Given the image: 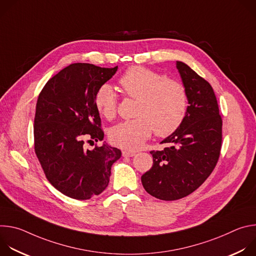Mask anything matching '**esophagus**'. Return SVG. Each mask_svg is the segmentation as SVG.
Here are the masks:
<instances>
[{
    "label": "esophagus",
    "mask_w": 256,
    "mask_h": 256,
    "mask_svg": "<svg viewBox=\"0 0 256 256\" xmlns=\"http://www.w3.org/2000/svg\"><path fill=\"white\" fill-rule=\"evenodd\" d=\"M122 156H124V157H132V156H134V152H132V151H122Z\"/></svg>",
    "instance_id": "obj_1"
}]
</instances>
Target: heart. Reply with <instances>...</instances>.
I'll use <instances>...</instances> for the list:
<instances>
[{
	"instance_id": "obj_1",
	"label": "heart",
	"mask_w": 256,
	"mask_h": 256,
	"mask_svg": "<svg viewBox=\"0 0 256 256\" xmlns=\"http://www.w3.org/2000/svg\"><path fill=\"white\" fill-rule=\"evenodd\" d=\"M126 95L138 99L132 120L122 122L109 130V138L126 150H136L147 140L153 130L157 136H167L184 122L188 112V96L184 84L167 79L158 72L134 66L120 79ZM98 112L105 118L116 114L118 98L109 84H102L94 96Z\"/></svg>"
}]
</instances>
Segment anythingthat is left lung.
I'll use <instances>...</instances> for the list:
<instances>
[{"label": "left lung", "instance_id": "1", "mask_svg": "<svg viewBox=\"0 0 256 256\" xmlns=\"http://www.w3.org/2000/svg\"><path fill=\"white\" fill-rule=\"evenodd\" d=\"M176 68L188 96L184 122L151 151L152 168L142 174V184L149 194L162 200H176L198 190L212 172L222 146V118L214 92L186 64Z\"/></svg>", "mask_w": 256, "mask_h": 256}]
</instances>
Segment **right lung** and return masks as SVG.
I'll return each mask as SVG.
<instances>
[{
    "instance_id": "right-lung-1",
    "label": "right lung",
    "mask_w": 256,
    "mask_h": 256,
    "mask_svg": "<svg viewBox=\"0 0 256 256\" xmlns=\"http://www.w3.org/2000/svg\"><path fill=\"white\" fill-rule=\"evenodd\" d=\"M118 70L92 64H72L48 81L34 118V150L48 180L64 196L89 200L108 186L112 166L122 152L103 142L84 149V138L102 140L94 104L97 89Z\"/></svg>"
}]
</instances>
